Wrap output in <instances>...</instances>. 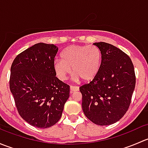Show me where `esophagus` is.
Wrapping results in <instances>:
<instances>
[{
    "instance_id": "34e87169",
    "label": "esophagus",
    "mask_w": 148,
    "mask_h": 148,
    "mask_svg": "<svg viewBox=\"0 0 148 148\" xmlns=\"http://www.w3.org/2000/svg\"><path fill=\"white\" fill-rule=\"evenodd\" d=\"M79 91V87L74 86H70V93H74V92Z\"/></svg>"
}]
</instances>
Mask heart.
Here are the masks:
<instances>
[{"mask_svg": "<svg viewBox=\"0 0 148 148\" xmlns=\"http://www.w3.org/2000/svg\"><path fill=\"white\" fill-rule=\"evenodd\" d=\"M61 58L62 61L53 62V69L61 81L66 79L72 68L75 81L90 82L97 77L102 66V53L93 45L68 46L62 52Z\"/></svg>", "mask_w": 148, "mask_h": 148, "instance_id": "heart-1", "label": "heart"}]
</instances>
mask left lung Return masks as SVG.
<instances>
[{"instance_id":"left-lung-1","label":"left lung","mask_w":148,"mask_h":148,"mask_svg":"<svg viewBox=\"0 0 148 148\" xmlns=\"http://www.w3.org/2000/svg\"><path fill=\"white\" fill-rule=\"evenodd\" d=\"M102 53L97 77L79 88L85 116L98 125L119 121L127 111L135 86L134 66L120 49L105 42L93 44Z\"/></svg>"}]
</instances>
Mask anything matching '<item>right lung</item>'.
<instances>
[{
  "instance_id": "add662e5",
  "label": "right lung",
  "mask_w": 148,
  "mask_h": 148,
  "mask_svg": "<svg viewBox=\"0 0 148 148\" xmlns=\"http://www.w3.org/2000/svg\"><path fill=\"white\" fill-rule=\"evenodd\" d=\"M58 47L38 43L15 58L10 68V89L21 117L32 126L48 128L60 120L69 86L53 69Z\"/></svg>"
}]
</instances>
